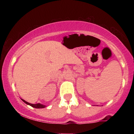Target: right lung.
<instances>
[{
  "mask_svg": "<svg viewBox=\"0 0 134 134\" xmlns=\"http://www.w3.org/2000/svg\"><path fill=\"white\" fill-rule=\"evenodd\" d=\"M22 100H23V102H24L25 104H27V105H29L30 106H32V107H34V108H36V109H43V108H45L46 106L43 105V104H40V103H38V104H30L29 103V102L25 101V100L23 99H21Z\"/></svg>",
  "mask_w": 134,
  "mask_h": 134,
  "instance_id": "1",
  "label": "right lung"
}]
</instances>
